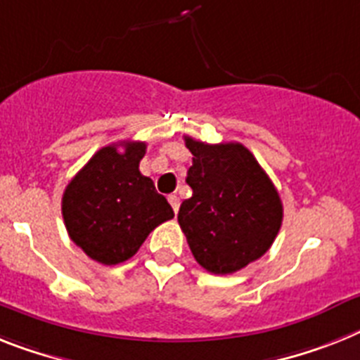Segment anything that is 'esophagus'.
<instances>
[{
	"instance_id": "esophagus-1",
	"label": "esophagus",
	"mask_w": 360,
	"mask_h": 360,
	"mask_svg": "<svg viewBox=\"0 0 360 360\" xmlns=\"http://www.w3.org/2000/svg\"><path fill=\"white\" fill-rule=\"evenodd\" d=\"M168 201H170L172 208H174V212L177 214V210H179V205H181L179 198H177V195H175V194H170V195H168Z\"/></svg>"
}]
</instances>
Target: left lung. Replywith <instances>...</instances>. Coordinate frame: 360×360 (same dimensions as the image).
<instances>
[{
  "mask_svg": "<svg viewBox=\"0 0 360 360\" xmlns=\"http://www.w3.org/2000/svg\"><path fill=\"white\" fill-rule=\"evenodd\" d=\"M185 144L194 155L186 174L192 198L181 203L177 221L201 267L236 273L273 245L282 226V199L243 144L192 137Z\"/></svg>",
  "mask_w": 360,
  "mask_h": 360,
  "instance_id": "obj_1",
  "label": "left lung"
}]
</instances>
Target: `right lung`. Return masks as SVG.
<instances>
[{
	"label": "right lung",
	"instance_id": "right-lung-1",
	"mask_svg": "<svg viewBox=\"0 0 360 360\" xmlns=\"http://www.w3.org/2000/svg\"><path fill=\"white\" fill-rule=\"evenodd\" d=\"M144 153L146 143L139 141L101 148L65 186L62 216L69 238L98 264L129 259L157 225L174 217L165 195L139 170Z\"/></svg>",
	"mask_w": 360,
	"mask_h": 360
}]
</instances>
